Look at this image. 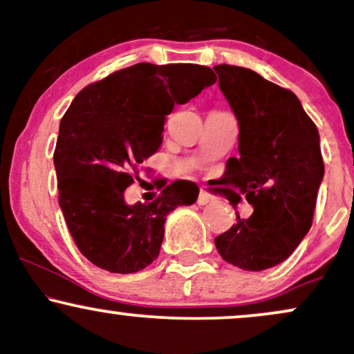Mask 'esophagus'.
I'll return each mask as SVG.
<instances>
[{
  "label": "esophagus",
  "instance_id": "obj_1",
  "mask_svg": "<svg viewBox=\"0 0 354 354\" xmlns=\"http://www.w3.org/2000/svg\"><path fill=\"white\" fill-rule=\"evenodd\" d=\"M211 201H213L211 194L206 193V191H200V194H198V205L205 206V205H208V203H211Z\"/></svg>",
  "mask_w": 354,
  "mask_h": 354
}]
</instances>
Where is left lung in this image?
Instances as JSON below:
<instances>
[{"label": "left lung", "mask_w": 354, "mask_h": 354, "mask_svg": "<svg viewBox=\"0 0 354 354\" xmlns=\"http://www.w3.org/2000/svg\"><path fill=\"white\" fill-rule=\"evenodd\" d=\"M214 71L239 124V156L230 158L221 181L254 208L214 245L233 266L268 270L293 253L311 228L324 174L319 133L290 89L248 68L216 64Z\"/></svg>", "instance_id": "8db88e82"}]
</instances>
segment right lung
<instances>
[{"label":"right lung","mask_w":354,"mask_h":354,"mask_svg":"<svg viewBox=\"0 0 354 354\" xmlns=\"http://www.w3.org/2000/svg\"><path fill=\"white\" fill-rule=\"evenodd\" d=\"M216 75L200 64L138 63L76 95L61 118L55 149L59 208L76 246L109 273H136L160 254L168 213L193 205L198 188L174 181L151 203L126 205L131 171L158 151L174 104L211 86Z\"/></svg>","instance_id":"1"}]
</instances>
